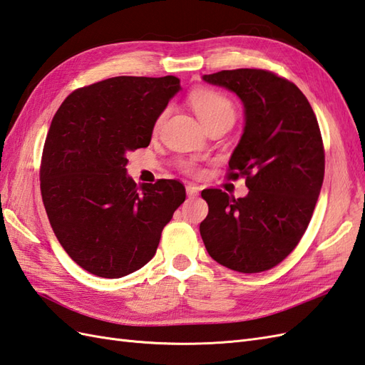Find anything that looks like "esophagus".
Wrapping results in <instances>:
<instances>
[{"label": "esophagus", "mask_w": 365, "mask_h": 365, "mask_svg": "<svg viewBox=\"0 0 365 365\" xmlns=\"http://www.w3.org/2000/svg\"><path fill=\"white\" fill-rule=\"evenodd\" d=\"M186 194H188V197H196L199 196V188L194 185H186Z\"/></svg>", "instance_id": "obj_1"}]
</instances>
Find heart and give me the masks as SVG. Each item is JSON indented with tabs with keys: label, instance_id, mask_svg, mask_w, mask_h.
I'll list each match as a JSON object with an SVG mask.
<instances>
[{
	"label": "heart",
	"instance_id": "heart-1",
	"mask_svg": "<svg viewBox=\"0 0 365 365\" xmlns=\"http://www.w3.org/2000/svg\"><path fill=\"white\" fill-rule=\"evenodd\" d=\"M190 106L203 125L221 120V118H232V120H235V107L232 101L215 90H194L190 95ZM186 169L192 171V166L186 165Z\"/></svg>",
	"mask_w": 365,
	"mask_h": 365
}]
</instances>
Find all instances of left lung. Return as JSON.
<instances>
[{
  "label": "left lung",
  "instance_id": "left-lung-1",
  "mask_svg": "<svg viewBox=\"0 0 365 365\" xmlns=\"http://www.w3.org/2000/svg\"><path fill=\"white\" fill-rule=\"evenodd\" d=\"M233 91L244 106V130L230 157L232 177L245 175L249 192L235 199L203 190L208 216L200 236L210 257L242 274L282 262L311 221L325 174L317 118L297 86L264 70L203 74Z\"/></svg>",
  "mask_w": 365,
  "mask_h": 365
}]
</instances>
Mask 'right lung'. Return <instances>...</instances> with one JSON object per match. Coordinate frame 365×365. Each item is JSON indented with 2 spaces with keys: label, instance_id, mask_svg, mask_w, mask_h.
I'll return each mask as SVG.
<instances>
[{
  "label": "right lung",
  "instance_id": "obj_1",
  "mask_svg": "<svg viewBox=\"0 0 365 365\" xmlns=\"http://www.w3.org/2000/svg\"><path fill=\"white\" fill-rule=\"evenodd\" d=\"M174 76H118L73 91L51 123L40 169L49 224L73 261L121 278L155 255L163 227L185 197L177 180L143 183L127 174V152L149 146Z\"/></svg>",
  "mask_w": 365,
  "mask_h": 365
}]
</instances>
